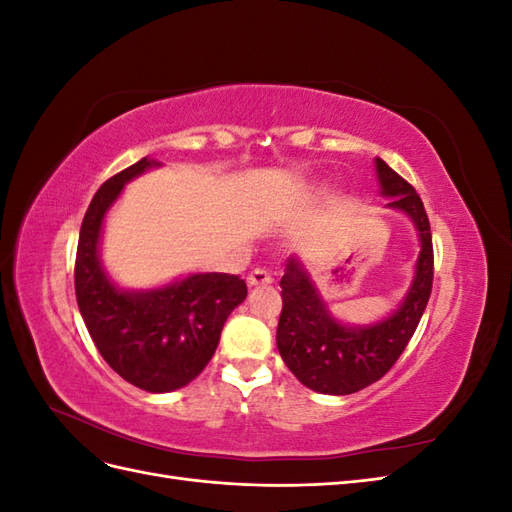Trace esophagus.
Returning <instances> with one entry per match:
<instances>
[{"mask_svg": "<svg viewBox=\"0 0 512 512\" xmlns=\"http://www.w3.org/2000/svg\"><path fill=\"white\" fill-rule=\"evenodd\" d=\"M273 277L269 271L265 269H254L250 275H247V286L250 288H258V286H271Z\"/></svg>", "mask_w": 512, "mask_h": 512, "instance_id": "34e87169", "label": "esophagus"}]
</instances>
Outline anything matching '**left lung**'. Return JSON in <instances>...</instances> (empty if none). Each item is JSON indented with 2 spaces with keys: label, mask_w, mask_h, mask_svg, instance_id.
<instances>
[{
  "label": "left lung",
  "mask_w": 512,
  "mask_h": 512,
  "mask_svg": "<svg viewBox=\"0 0 512 512\" xmlns=\"http://www.w3.org/2000/svg\"><path fill=\"white\" fill-rule=\"evenodd\" d=\"M384 207L404 213L416 230L421 252L401 303L369 324H350L333 316L305 260L290 256L280 282L282 316L277 350L286 367L307 389L324 395H350L380 380L406 350L427 307L433 284V247L429 220L412 185L376 158Z\"/></svg>",
  "instance_id": "obj_1"
}]
</instances>
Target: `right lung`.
Segmentation results:
<instances>
[{
	"label": "right lung",
	"mask_w": 512,
	"mask_h": 512,
	"mask_svg": "<svg viewBox=\"0 0 512 512\" xmlns=\"http://www.w3.org/2000/svg\"><path fill=\"white\" fill-rule=\"evenodd\" d=\"M162 164L143 158L108 179L83 218L74 288L102 359L138 389L170 393L190 384L220 344L224 322L247 297L239 275L190 273L153 288H123L102 265L104 222L126 183Z\"/></svg>",
	"instance_id": "right-lung-1"
}]
</instances>
